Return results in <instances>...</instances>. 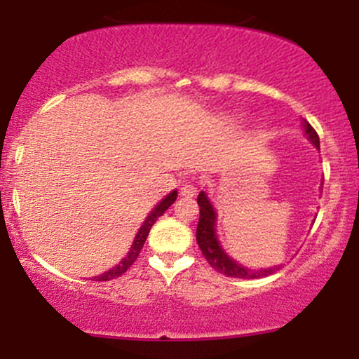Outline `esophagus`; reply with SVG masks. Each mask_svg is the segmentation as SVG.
Segmentation results:
<instances>
[{
	"mask_svg": "<svg viewBox=\"0 0 359 359\" xmlns=\"http://www.w3.org/2000/svg\"><path fill=\"white\" fill-rule=\"evenodd\" d=\"M197 192V185L194 182H184L182 187H180V196H194V194Z\"/></svg>",
	"mask_w": 359,
	"mask_h": 359,
	"instance_id": "obj_1",
	"label": "esophagus"
}]
</instances>
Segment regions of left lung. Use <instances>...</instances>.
<instances>
[{"label":"left lung","mask_w":359,"mask_h":359,"mask_svg":"<svg viewBox=\"0 0 359 359\" xmlns=\"http://www.w3.org/2000/svg\"><path fill=\"white\" fill-rule=\"evenodd\" d=\"M304 128H306L307 138L311 140L314 145L319 148V135L316 133V130L309 125L307 121H304ZM197 204H199V222H197V245H199L201 251H203L204 258L208 259L209 265L214 270H217L219 273L226 275V277L233 278H262L269 277V275L275 273L280 266H270V269H262V270H251L241 266L240 263L234 262L233 258H229L224 253V250L221 248L219 241L216 236V211H214L212 204L209 203L208 196L203 191L197 196Z\"/></svg>","instance_id":"obj_1"}]
</instances>
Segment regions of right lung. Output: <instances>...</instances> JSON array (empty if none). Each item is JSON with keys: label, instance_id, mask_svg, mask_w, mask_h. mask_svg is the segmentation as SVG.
I'll return each mask as SVG.
<instances>
[{"label": "right lung", "instance_id": "add662e5", "mask_svg": "<svg viewBox=\"0 0 359 359\" xmlns=\"http://www.w3.org/2000/svg\"><path fill=\"white\" fill-rule=\"evenodd\" d=\"M175 199H177V191H172L170 194H168V196H165V199H162V203L156 204V208L150 212V216L147 217L145 222H143V224H142V228H140L138 234H137V236H135L133 245H131V248H130V251H128L126 257L123 258L116 266H113V269H111V270L104 271V273H102V275H97V277H94L93 280H96V282H108V280L121 277V275L125 273V271L130 269L131 265H133L135 259L138 258L140 251H142L143 245H145L147 236H148V233H150L151 226H154L155 221L158 219V217L162 216V214L165 212L167 209L175 203Z\"/></svg>", "mask_w": 359, "mask_h": 359}]
</instances>
